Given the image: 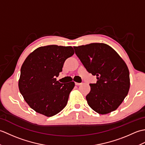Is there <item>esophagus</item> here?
Instances as JSON below:
<instances>
[{
	"label": "esophagus",
	"mask_w": 145,
	"mask_h": 145,
	"mask_svg": "<svg viewBox=\"0 0 145 145\" xmlns=\"http://www.w3.org/2000/svg\"><path fill=\"white\" fill-rule=\"evenodd\" d=\"M82 83H78V82H75V85H82Z\"/></svg>",
	"instance_id": "34e87169"
}]
</instances>
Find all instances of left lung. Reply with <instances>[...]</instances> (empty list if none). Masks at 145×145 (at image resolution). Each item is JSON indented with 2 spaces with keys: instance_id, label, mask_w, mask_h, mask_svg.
Returning <instances> with one entry per match:
<instances>
[{
  "instance_id": "8db88e82",
  "label": "left lung",
  "mask_w": 145,
  "mask_h": 145,
  "mask_svg": "<svg viewBox=\"0 0 145 145\" xmlns=\"http://www.w3.org/2000/svg\"><path fill=\"white\" fill-rule=\"evenodd\" d=\"M73 48L88 72L97 76V83L90 84L91 90L86 96L88 105L101 115L116 110L130 89V73L124 60L103 43Z\"/></svg>"
}]
</instances>
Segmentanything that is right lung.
Masks as SVG:
<instances>
[{
	"mask_svg": "<svg viewBox=\"0 0 145 145\" xmlns=\"http://www.w3.org/2000/svg\"><path fill=\"white\" fill-rule=\"evenodd\" d=\"M73 54L70 46L51 45L37 48L26 58L21 67L18 88L36 112L50 117L67 105L75 83L61 84L56 77L62 71L65 61Z\"/></svg>",
	"mask_w": 145,
	"mask_h": 145,
	"instance_id": "add662e5",
	"label": "right lung"
}]
</instances>
